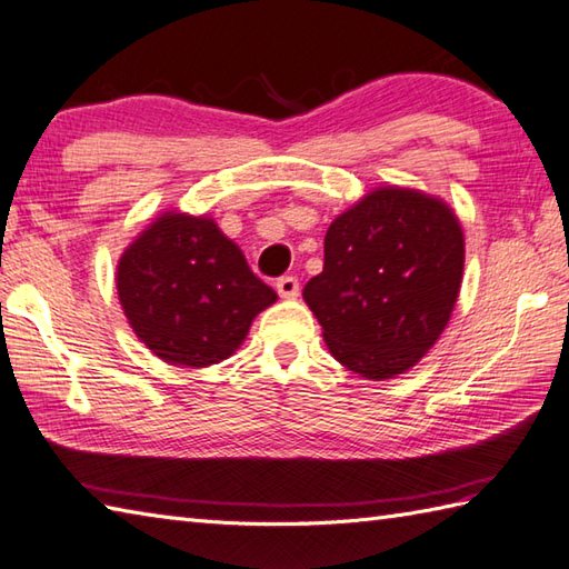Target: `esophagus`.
Returning a JSON list of instances; mask_svg holds the SVG:
<instances>
[{
  "mask_svg": "<svg viewBox=\"0 0 569 569\" xmlns=\"http://www.w3.org/2000/svg\"><path fill=\"white\" fill-rule=\"evenodd\" d=\"M276 291H278V296L286 298V300L298 298V293H300L298 278H296V276H281V278H278V281H276Z\"/></svg>",
  "mask_w": 569,
  "mask_h": 569,
  "instance_id": "esophagus-1",
  "label": "esophagus"
}]
</instances>
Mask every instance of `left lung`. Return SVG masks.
<instances>
[{"instance_id": "left-lung-1", "label": "left lung", "mask_w": 569, "mask_h": 569, "mask_svg": "<svg viewBox=\"0 0 569 569\" xmlns=\"http://www.w3.org/2000/svg\"><path fill=\"white\" fill-rule=\"evenodd\" d=\"M465 234L450 204L410 188H377L325 234L322 273L303 298L330 355L381 381L438 342L457 303Z\"/></svg>"}]
</instances>
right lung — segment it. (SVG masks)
I'll return each mask as SVG.
<instances>
[{"instance_id":"right-lung-1","label":"right lung","mask_w":569,"mask_h":569,"mask_svg":"<svg viewBox=\"0 0 569 569\" xmlns=\"http://www.w3.org/2000/svg\"><path fill=\"white\" fill-rule=\"evenodd\" d=\"M117 293L156 357L196 369L232 357L251 320L278 298L214 220L186 212L156 217L124 249Z\"/></svg>"}]
</instances>
